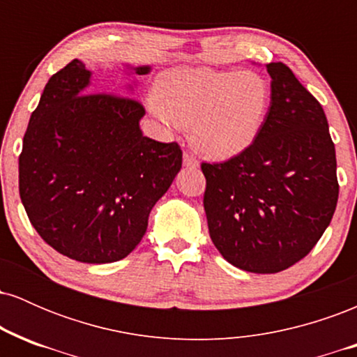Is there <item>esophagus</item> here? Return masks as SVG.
<instances>
[{
  "mask_svg": "<svg viewBox=\"0 0 357 357\" xmlns=\"http://www.w3.org/2000/svg\"><path fill=\"white\" fill-rule=\"evenodd\" d=\"M183 165L186 167H191V169H196V167H199L198 159H196L195 155L190 154V153L183 154Z\"/></svg>",
  "mask_w": 357,
  "mask_h": 357,
  "instance_id": "34e87169",
  "label": "esophagus"
}]
</instances>
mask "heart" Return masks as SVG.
<instances>
[{
    "mask_svg": "<svg viewBox=\"0 0 357 357\" xmlns=\"http://www.w3.org/2000/svg\"><path fill=\"white\" fill-rule=\"evenodd\" d=\"M151 110L166 126H191V142L211 159L247 151L268 116L272 90L257 72L178 68L155 82Z\"/></svg>",
    "mask_w": 357,
    "mask_h": 357,
    "instance_id": "obj_1",
    "label": "heart"
}]
</instances>
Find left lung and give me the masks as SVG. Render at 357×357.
Returning a JSON list of instances; mask_svg holds the SVG:
<instances>
[{"mask_svg": "<svg viewBox=\"0 0 357 357\" xmlns=\"http://www.w3.org/2000/svg\"><path fill=\"white\" fill-rule=\"evenodd\" d=\"M272 102L260 134L225 162H203L210 236L227 261L253 273L292 267L329 227L339 196L326 114L282 61L267 63Z\"/></svg>", "mask_w": 357, "mask_h": 357, "instance_id": "8db88e82", "label": "left lung"}]
</instances>
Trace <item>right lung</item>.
I'll return each mask as SVG.
<instances>
[{
	"label": "right lung",
	"mask_w": 357,
	"mask_h": 357,
	"mask_svg": "<svg viewBox=\"0 0 357 357\" xmlns=\"http://www.w3.org/2000/svg\"><path fill=\"white\" fill-rule=\"evenodd\" d=\"M146 75L151 67H129ZM80 60L50 77L20 154V198L38 235L84 264L122 260L181 169L178 142L142 136L141 102L87 92Z\"/></svg>",
	"instance_id": "obj_1"
}]
</instances>
